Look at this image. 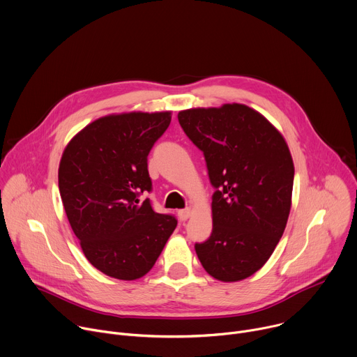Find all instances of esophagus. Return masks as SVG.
<instances>
[{
	"label": "esophagus",
	"instance_id": "obj_1",
	"mask_svg": "<svg viewBox=\"0 0 357 357\" xmlns=\"http://www.w3.org/2000/svg\"><path fill=\"white\" fill-rule=\"evenodd\" d=\"M178 214H179V218H181L182 221H185V220H188V218L190 217L192 210H190V208H182V210L178 211Z\"/></svg>",
	"mask_w": 357,
	"mask_h": 357
}]
</instances>
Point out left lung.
<instances>
[{"label": "left lung", "mask_w": 357, "mask_h": 357, "mask_svg": "<svg viewBox=\"0 0 357 357\" xmlns=\"http://www.w3.org/2000/svg\"><path fill=\"white\" fill-rule=\"evenodd\" d=\"M203 153L211 186L213 229L195 250L217 280L236 282L273 254L290 213L294 165L282 135L257 110L240 105L178 113Z\"/></svg>", "instance_id": "left-lung-1"}]
</instances>
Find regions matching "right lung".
Segmentation results:
<instances>
[{
    "label": "right lung",
    "mask_w": 357,
    "mask_h": 357,
    "mask_svg": "<svg viewBox=\"0 0 357 357\" xmlns=\"http://www.w3.org/2000/svg\"><path fill=\"white\" fill-rule=\"evenodd\" d=\"M169 123V112L105 116L63 153L59 189L67 218L86 259L110 278L150 272L178 224L140 200L153 190L147 157Z\"/></svg>",
    "instance_id": "right-lung-1"
}]
</instances>
